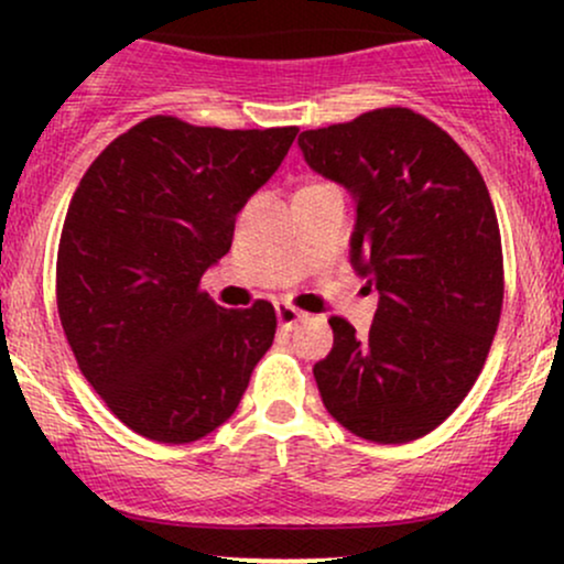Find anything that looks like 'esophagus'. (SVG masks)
Returning a JSON list of instances; mask_svg holds the SVG:
<instances>
[{
    "label": "esophagus",
    "instance_id": "esophagus-1",
    "mask_svg": "<svg viewBox=\"0 0 564 564\" xmlns=\"http://www.w3.org/2000/svg\"><path fill=\"white\" fill-rule=\"evenodd\" d=\"M275 315H278V326L281 328H294L296 323H300L302 318H304V313L302 310H296V307H291V304H278L275 307Z\"/></svg>",
    "mask_w": 564,
    "mask_h": 564
}]
</instances>
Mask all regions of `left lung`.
<instances>
[{
	"label": "left lung",
	"instance_id": "obj_1",
	"mask_svg": "<svg viewBox=\"0 0 564 564\" xmlns=\"http://www.w3.org/2000/svg\"><path fill=\"white\" fill-rule=\"evenodd\" d=\"M302 156L355 200L349 262L377 286L360 339L332 318L313 368L323 405L371 443H411L480 377L503 304L501 232L482 174L448 132L408 108L307 129Z\"/></svg>",
	"mask_w": 564,
	"mask_h": 564
}]
</instances>
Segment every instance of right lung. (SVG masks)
Instances as JSON below:
<instances>
[{"instance_id":"right-lung-1","label":"right lung","mask_w":564,"mask_h":564,"mask_svg":"<svg viewBox=\"0 0 564 564\" xmlns=\"http://www.w3.org/2000/svg\"><path fill=\"white\" fill-rule=\"evenodd\" d=\"M296 127H193L151 116L93 161L57 249V313L82 373L156 443L228 422L273 345L275 310H225L198 289L236 215L273 177Z\"/></svg>"}]
</instances>
